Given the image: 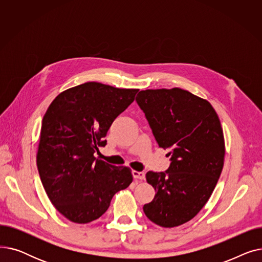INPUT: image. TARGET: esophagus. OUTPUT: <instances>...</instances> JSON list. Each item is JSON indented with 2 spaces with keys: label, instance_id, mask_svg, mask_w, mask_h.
<instances>
[{
  "label": "esophagus",
  "instance_id": "esophagus-1",
  "mask_svg": "<svg viewBox=\"0 0 262 262\" xmlns=\"http://www.w3.org/2000/svg\"><path fill=\"white\" fill-rule=\"evenodd\" d=\"M133 177L135 178V180H144L145 174H144V172L133 171Z\"/></svg>",
  "mask_w": 262,
  "mask_h": 262
}]
</instances>
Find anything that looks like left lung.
<instances>
[{"instance_id": "obj_1", "label": "left lung", "mask_w": 262, "mask_h": 262, "mask_svg": "<svg viewBox=\"0 0 262 262\" xmlns=\"http://www.w3.org/2000/svg\"><path fill=\"white\" fill-rule=\"evenodd\" d=\"M136 102L156 142L169 148L171 156L167 171L146 173L156 194L143 211L159 226H180L200 212L221 175L225 155L221 123L209 102L181 88L142 90Z\"/></svg>"}]
</instances>
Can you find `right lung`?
I'll return each mask as SVG.
<instances>
[{"label": "right lung", "mask_w": 262, "mask_h": 262, "mask_svg": "<svg viewBox=\"0 0 262 262\" xmlns=\"http://www.w3.org/2000/svg\"><path fill=\"white\" fill-rule=\"evenodd\" d=\"M138 89L89 81L56 96L42 119L37 153L41 183L68 220L86 224L108 209L113 196L133 182L130 169L94 157L115 119Z\"/></svg>", "instance_id": "1"}]
</instances>
